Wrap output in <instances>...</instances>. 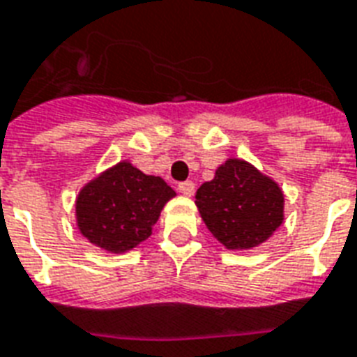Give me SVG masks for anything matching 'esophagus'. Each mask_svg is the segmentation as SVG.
<instances>
[{
    "label": "esophagus",
    "instance_id": "esophagus-1",
    "mask_svg": "<svg viewBox=\"0 0 357 357\" xmlns=\"http://www.w3.org/2000/svg\"><path fill=\"white\" fill-rule=\"evenodd\" d=\"M179 192L181 195H185V197H192L195 195V183L192 181H183V183H179Z\"/></svg>",
    "mask_w": 357,
    "mask_h": 357
}]
</instances>
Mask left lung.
<instances>
[{"mask_svg": "<svg viewBox=\"0 0 357 357\" xmlns=\"http://www.w3.org/2000/svg\"><path fill=\"white\" fill-rule=\"evenodd\" d=\"M195 204L213 238L227 250H253L284 223L286 197L278 181L244 158L229 157L197 191Z\"/></svg>", "mask_w": 357, "mask_h": 357, "instance_id": "1", "label": "left lung"}]
</instances>
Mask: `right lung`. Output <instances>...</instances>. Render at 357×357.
Listing matches in <instances>:
<instances>
[{"instance_id":"obj_1","label":"right lung","mask_w":357,"mask_h":357,"mask_svg":"<svg viewBox=\"0 0 357 357\" xmlns=\"http://www.w3.org/2000/svg\"><path fill=\"white\" fill-rule=\"evenodd\" d=\"M176 197L165 179L121 160L86 181L75 199V225L91 244L126 253L151 236L166 202Z\"/></svg>"}]
</instances>
